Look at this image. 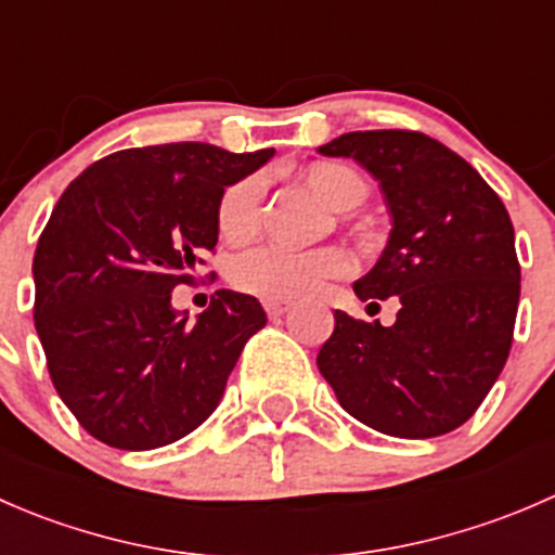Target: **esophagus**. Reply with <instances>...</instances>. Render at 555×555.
<instances>
[{"label": "esophagus", "instance_id": "obj_1", "mask_svg": "<svg viewBox=\"0 0 555 555\" xmlns=\"http://www.w3.org/2000/svg\"><path fill=\"white\" fill-rule=\"evenodd\" d=\"M289 309H293V304H284V300H266V313L271 319L276 317H284Z\"/></svg>", "mask_w": 555, "mask_h": 555}]
</instances>
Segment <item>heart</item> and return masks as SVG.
<instances>
[{"label":"heart","mask_w":555,"mask_h":555,"mask_svg":"<svg viewBox=\"0 0 555 555\" xmlns=\"http://www.w3.org/2000/svg\"><path fill=\"white\" fill-rule=\"evenodd\" d=\"M300 182L335 211H351L367 198V184L354 169L333 160H317L300 171ZM266 182L257 173L236 179L217 201V231L231 244H249L260 231ZM354 271V260L344 249L298 251L262 246L238 257L233 266V284L260 300H304L322 293L335 279Z\"/></svg>","instance_id":"heart-1"}]
</instances>
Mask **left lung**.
Returning a JSON list of instances; mask_svg holds the SVG:
<instances>
[{"label":"left lung","mask_w":555,"mask_h":555,"mask_svg":"<svg viewBox=\"0 0 555 555\" xmlns=\"http://www.w3.org/2000/svg\"><path fill=\"white\" fill-rule=\"evenodd\" d=\"M319 153L354 158L382 184L389 244L354 293L371 306L400 304L391 327L335 311L319 373L378 433H451L478 411L511 354L520 295L511 215L462 155L422 131H351Z\"/></svg>","instance_id":"8db88e82"}]
</instances>
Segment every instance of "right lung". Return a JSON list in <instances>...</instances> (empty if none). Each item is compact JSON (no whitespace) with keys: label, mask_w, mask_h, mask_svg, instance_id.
I'll return each instance as SVG.
<instances>
[{"label":"right lung","mask_w":555,"mask_h":555,"mask_svg":"<svg viewBox=\"0 0 555 555\" xmlns=\"http://www.w3.org/2000/svg\"><path fill=\"white\" fill-rule=\"evenodd\" d=\"M271 155L204 142L131 147L64 190L35 251V327L50 382L88 435L122 451L160 449L220 405L266 311L220 289L188 322L171 289L193 284L215 255L222 190Z\"/></svg>","instance_id":"1"}]
</instances>
